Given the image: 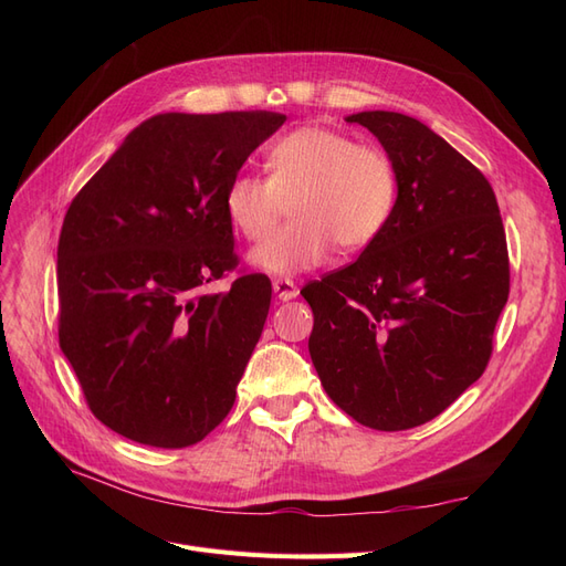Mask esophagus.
I'll list each match as a JSON object with an SVG mask.
<instances>
[{
	"mask_svg": "<svg viewBox=\"0 0 566 566\" xmlns=\"http://www.w3.org/2000/svg\"><path fill=\"white\" fill-rule=\"evenodd\" d=\"M273 293H276V297L281 302H290L297 297V285L290 279H279V281H273Z\"/></svg>",
	"mask_w": 566,
	"mask_h": 566,
	"instance_id": "1",
	"label": "esophagus"
}]
</instances>
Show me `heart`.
I'll list each match as a JSON object with an SVG mask.
<instances>
[{
    "instance_id": "b5f03b06",
    "label": "heart",
    "mask_w": 566,
    "mask_h": 566,
    "mask_svg": "<svg viewBox=\"0 0 566 566\" xmlns=\"http://www.w3.org/2000/svg\"><path fill=\"white\" fill-rule=\"evenodd\" d=\"M269 179L235 175L224 212L248 241H260L283 217L295 221L250 252V264L271 276H295L328 262L335 243L364 250L389 224L399 179L382 148L361 146L328 127H300L271 146Z\"/></svg>"
}]
</instances>
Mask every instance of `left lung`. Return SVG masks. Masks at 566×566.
<instances>
[{
  "instance_id": "8db88e82",
  "label": "left lung",
  "mask_w": 566,
  "mask_h": 566,
  "mask_svg": "<svg viewBox=\"0 0 566 566\" xmlns=\"http://www.w3.org/2000/svg\"><path fill=\"white\" fill-rule=\"evenodd\" d=\"M380 142L399 196L345 269L302 287L310 354L328 397L380 432L418 427L482 378L510 293L505 229L479 169L420 119L345 117Z\"/></svg>"
}]
</instances>
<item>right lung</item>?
<instances>
[{
    "instance_id": "obj_1",
    "label": "right lung",
    "mask_w": 566,
    "mask_h": 566,
    "mask_svg": "<svg viewBox=\"0 0 566 566\" xmlns=\"http://www.w3.org/2000/svg\"><path fill=\"white\" fill-rule=\"evenodd\" d=\"M285 115L160 113L132 129L67 208L59 238V342L113 432L184 449L229 416L271 304L235 266L224 191Z\"/></svg>"
}]
</instances>
